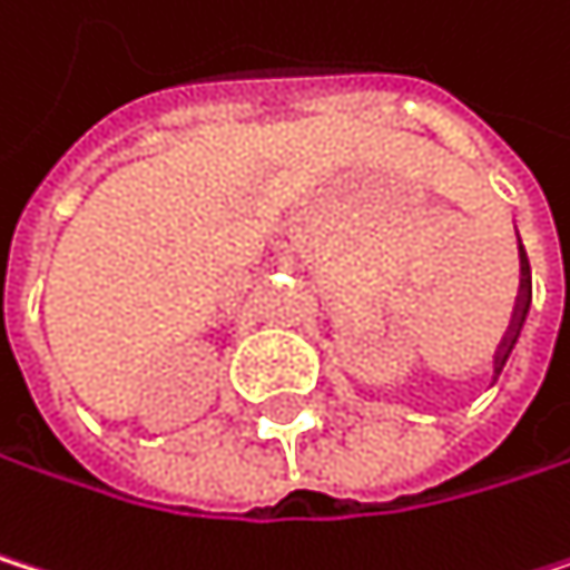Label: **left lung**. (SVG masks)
Here are the masks:
<instances>
[{
  "mask_svg": "<svg viewBox=\"0 0 570 570\" xmlns=\"http://www.w3.org/2000/svg\"><path fill=\"white\" fill-rule=\"evenodd\" d=\"M527 307H531V266H527V256H523V249H520V297H517L510 327H507V334H503V341H500V347H497V357H493L497 375H500L503 361H507V354H510V347H513V341H517V334H520V324H523V317H527Z\"/></svg>",
  "mask_w": 570,
  "mask_h": 570,
  "instance_id": "1",
  "label": "left lung"
}]
</instances>
